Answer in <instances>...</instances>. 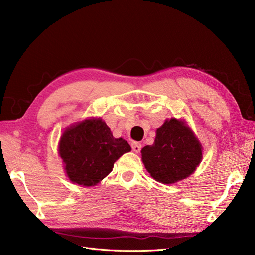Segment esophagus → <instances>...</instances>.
<instances>
[{"instance_id": "esophagus-1", "label": "esophagus", "mask_w": 255, "mask_h": 255, "mask_svg": "<svg viewBox=\"0 0 255 255\" xmlns=\"http://www.w3.org/2000/svg\"><path fill=\"white\" fill-rule=\"evenodd\" d=\"M132 149H133V151L136 152V153L140 152V150H141V143H140V142H137V141L132 142Z\"/></svg>"}]
</instances>
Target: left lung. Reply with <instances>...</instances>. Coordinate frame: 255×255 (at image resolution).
<instances>
[{"mask_svg": "<svg viewBox=\"0 0 255 255\" xmlns=\"http://www.w3.org/2000/svg\"><path fill=\"white\" fill-rule=\"evenodd\" d=\"M141 156L154 180L172 184L196 170L201 163L202 148L183 121L171 118L157 128L154 143L144 146Z\"/></svg>", "mask_w": 255, "mask_h": 255, "instance_id": "left-lung-1", "label": "left lung"}]
</instances>
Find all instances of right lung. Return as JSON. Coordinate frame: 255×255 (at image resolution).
<instances>
[{
  "mask_svg": "<svg viewBox=\"0 0 255 255\" xmlns=\"http://www.w3.org/2000/svg\"><path fill=\"white\" fill-rule=\"evenodd\" d=\"M129 144L113 137L102 119H86L68 128L59 142V155L70 181L94 186L112 172L114 163L129 152Z\"/></svg>",
  "mask_w": 255,
  "mask_h": 255,
  "instance_id": "1",
  "label": "right lung"
}]
</instances>
